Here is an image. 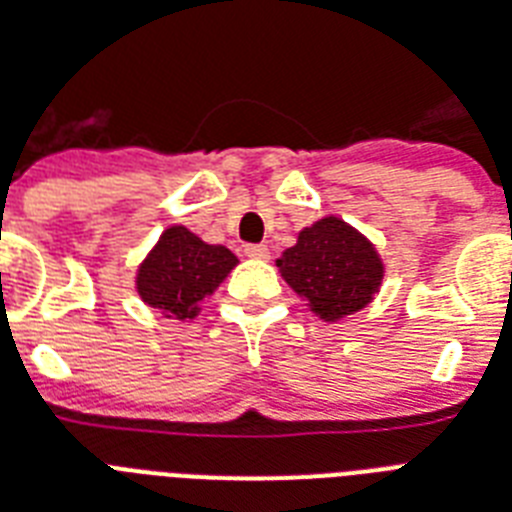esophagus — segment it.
I'll use <instances>...</instances> for the list:
<instances>
[{"label": "esophagus", "instance_id": "1", "mask_svg": "<svg viewBox=\"0 0 512 512\" xmlns=\"http://www.w3.org/2000/svg\"><path fill=\"white\" fill-rule=\"evenodd\" d=\"M246 256H248V259L264 261V259H269V248H266V246H246Z\"/></svg>", "mask_w": 512, "mask_h": 512}]
</instances>
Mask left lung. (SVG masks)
<instances>
[{
    "mask_svg": "<svg viewBox=\"0 0 512 512\" xmlns=\"http://www.w3.org/2000/svg\"><path fill=\"white\" fill-rule=\"evenodd\" d=\"M277 266L282 280L324 322H340L369 306L384 277L374 243L340 217L303 227L298 243L282 253Z\"/></svg>",
    "mask_w": 512,
    "mask_h": 512,
    "instance_id": "1",
    "label": "left lung"
}]
</instances>
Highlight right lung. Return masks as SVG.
I'll use <instances>...</instances> for the list:
<instances>
[{"mask_svg":"<svg viewBox=\"0 0 512 512\" xmlns=\"http://www.w3.org/2000/svg\"><path fill=\"white\" fill-rule=\"evenodd\" d=\"M238 266V256L225 246H209L188 227L172 225L151 248L135 274V290L146 306L162 311L167 319H193Z\"/></svg>","mask_w":512,"mask_h":512,"instance_id":"obj_1","label":"right lung"}]
</instances>
